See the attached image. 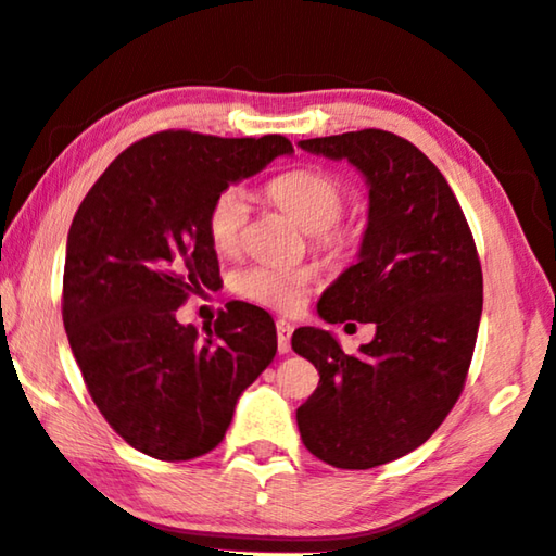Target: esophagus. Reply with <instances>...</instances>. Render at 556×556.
<instances>
[{"label":"esophagus","instance_id":"1","mask_svg":"<svg viewBox=\"0 0 556 556\" xmlns=\"http://www.w3.org/2000/svg\"><path fill=\"white\" fill-rule=\"evenodd\" d=\"M291 333H294V326L285 321V318H279V321H277V348H279V353L291 351Z\"/></svg>","mask_w":556,"mask_h":556}]
</instances>
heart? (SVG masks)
I'll use <instances>...</instances> for the list:
<instances>
[{
    "instance_id": "obj_1",
    "label": "heart",
    "mask_w": 556,
    "mask_h": 556,
    "mask_svg": "<svg viewBox=\"0 0 556 556\" xmlns=\"http://www.w3.org/2000/svg\"><path fill=\"white\" fill-rule=\"evenodd\" d=\"M267 199L299 228L312 232L316 248L331 257H341L353 248L355 230L338 220L348 201V188L338 176L321 168H294L271 178ZM248 218L250 199L242 186L223 188L211 201L205 213V232L218 255H232L240 248ZM312 281V267L250 265L232 277V291L250 304L287 314L301 306Z\"/></svg>"
}]
</instances>
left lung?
Returning a JSON list of instances; mask_svg holds the SVG:
<instances>
[{
  "instance_id": "obj_1",
  "label": "left lung",
  "mask_w": 556,
  "mask_h": 556,
  "mask_svg": "<svg viewBox=\"0 0 556 556\" xmlns=\"http://www.w3.org/2000/svg\"><path fill=\"white\" fill-rule=\"evenodd\" d=\"M348 159L370 188L357 265L318 301L326 324H375L345 355L321 328H296L291 348L316 365L318 388L296 409L304 446L336 468L365 470L409 454L454 409L483 312L473 235L439 168L384 129L299 142Z\"/></svg>"
}]
</instances>
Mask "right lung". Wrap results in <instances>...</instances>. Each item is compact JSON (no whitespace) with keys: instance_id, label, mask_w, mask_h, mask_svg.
I'll return each mask as SVG.
<instances>
[{"instance_id":"add662e5","label":"right lung","mask_w":556,"mask_h":556,"mask_svg":"<svg viewBox=\"0 0 556 556\" xmlns=\"http://www.w3.org/2000/svg\"><path fill=\"white\" fill-rule=\"evenodd\" d=\"M291 152L281 135L156 131L83 199L65 248L63 326L92 402L131 448L162 460L208 454L275 357L265 308L230 301L205 336L178 324L176 308L220 281L211 201Z\"/></svg>"}]
</instances>
